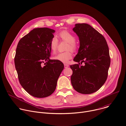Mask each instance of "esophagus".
<instances>
[{"label": "esophagus", "instance_id": "34e87169", "mask_svg": "<svg viewBox=\"0 0 126 126\" xmlns=\"http://www.w3.org/2000/svg\"><path fill=\"white\" fill-rule=\"evenodd\" d=\"M68 67H69V65H68V64H64V67H65V68H68Z\"/></svg>", "mask_w": 126, "mask_h": 126}]
</instances>
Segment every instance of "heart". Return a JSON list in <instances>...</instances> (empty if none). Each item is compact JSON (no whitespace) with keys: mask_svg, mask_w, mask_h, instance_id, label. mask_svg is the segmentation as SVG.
I'll use <instances>...</instances> for the list:
<instances>
[{"mask_svg":"<svg viewBox=\"0 0 126 126\" xmlns=\"http://www.w3.org/2000/svg\"><path fill=\"white\" fill-rule=\"evenodd\" d=\"M59 37L62 41L68 42L66 50L75 51L77 49V45L75 41L76 40L75 36L67 31H63L59 34ZM58 46V40L56 37L54 36L51 39L50 42V48L51 50L54 53L57 49ZM54 59L64 63H68L69 60L72 58L71 53L69 51L60 52L57 54L53 58Z\"/></svg>","mask_w":126,"mask_h":126,"instance_id":"1","label":"heart"}]
</instances>
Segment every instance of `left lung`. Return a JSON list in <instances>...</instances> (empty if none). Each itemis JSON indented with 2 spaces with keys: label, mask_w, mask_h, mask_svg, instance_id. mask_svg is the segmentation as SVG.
Returning a JSON list of instances; mask_svg holds the SVG:
<instances>
[{
  "label": "left lung",
  "mask_w": 126,
  "mask_h": 126,
  "mask_svg": "<svg viewBox=\"0 0 126 126\" xmlns=\"http://www.w3.org/2000/svg\"><path fill=\"white\" fill-rule=\"evenodd\" d=\"M73 30L79 37L80 47L74 59L78 64L70 66L71 84L80 93L92 94L107 80L111 62L109 47L103 36L88 24H76Z\"/></svg>",
  "instance_id": "8db88e82"
}]
</instances>
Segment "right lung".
I'll return each mask as SVG.
<instances>
[{"label": "right lung", "instance_id": "1", "mask_svg": "<svg viewBox=\"0 0 126 126\" xmlns=\"http://www.w3.org/2000/svg\"><path fill=\"white\" fill-rule=\"evenodd\" d=\"M55 30L37 28L19 41L14 63L20 84L30 95L45 98L55 90L64 64L51 60L50 42Z\"/></svg>", "mask_w": 126, "mask_h": 126}]
</instances>
